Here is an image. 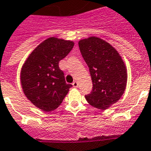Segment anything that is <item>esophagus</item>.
Segmentation results:
<instances>
[{
  "mask_svg": "<svg viewBox=\"0 0 151 151\" xmlns=\"http://www.w3.org/2000/svg\"><path fill=\"white\" fill-rule=\"evenodd\" d=\"M72 85H73L74 87H77V86H78V83H77V81H74L73 83H72Z\"/></svg>",
  "mask_w": 151,
  "mask_h": 151,
  "instance_id": "obj_1",
  "label": "esophagus"
}]
</instances>
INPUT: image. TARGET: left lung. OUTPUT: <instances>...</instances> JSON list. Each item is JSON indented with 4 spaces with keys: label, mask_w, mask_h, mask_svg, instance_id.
<instances>
[{
    "label": "left lung",
    "mask_w": 151,
    "mask_h": 151,
    "mask_svg": "<svg viewBox=\"0 0 151 151\" xmlns=\"http://www.w3.org/2000/svg\"><path fill=\"white\" fill-rule=\"evenodd\" d=\"M78 44L93 82V90L85 98L92 106L107 109L120 99L126 88L124 62L116 49L100 38L91 36Z\"/></svg>",
    "instance_id": "8db88e82"
}]
</instances>
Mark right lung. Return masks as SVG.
I'll return each mask as SVG.
<instances>
[{
  "label": "right lung",
  "instance_id": "obj_1",
  "mask_svg": "<svg viewBox=\"0 0 151 151\" xmlns=\"http://www.w3.org/2000/svg\"><path fill=\"white\" fill-rule=\"evenodd\" d=\"M74 45L70 40L48 38L31 52L21 68L20 82L25 96L45 112L59 106L72 86L66 83L58 63Z\"/></svg>",
  "mask_w": 151,
  "mask_h": 151
}]
</instances>
